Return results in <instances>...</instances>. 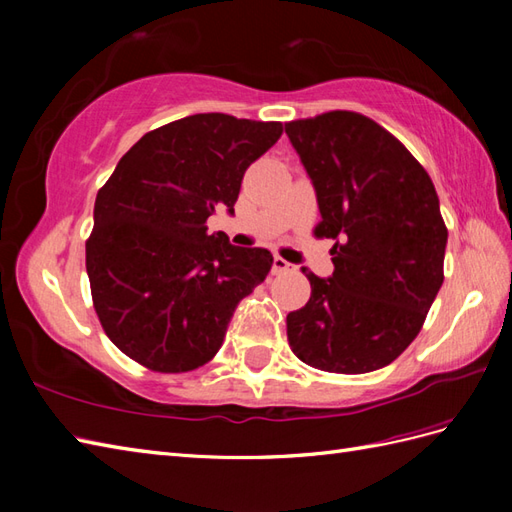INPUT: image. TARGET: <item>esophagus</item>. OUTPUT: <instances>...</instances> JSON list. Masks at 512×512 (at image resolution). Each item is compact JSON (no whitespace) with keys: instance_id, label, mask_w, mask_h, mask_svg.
<instances>
[{"instance_id":"obj_1","label":"esophagus","mask_w":512,"mask_h":512,"mask_svg":"<svg viewBox=\"0 0 512 512\" xmlns=\"http://www.w3.org/2000/svg\"><path fill=\"white\" fill-rule=\"evenodd\" d=\"M286 270H290V264L286 262L284 257L275 255V259H273V273H275V275H281V273H286Z\"/></svg>"}]
</instances>
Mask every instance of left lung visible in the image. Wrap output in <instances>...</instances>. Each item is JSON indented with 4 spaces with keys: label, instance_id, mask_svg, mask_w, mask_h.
I'll return each mask as SVG.
<instances>
[{
    "label": "left lung",
    "instance_id": "obj_1",
    "mask_svg": "<svg viewBox=\"0 0 512 512\" xmlns=\"http://www.w3.org/2000/svg\"><path fill=\"white\" fill-rule=\"evenodd\" d=\"M317 191V237L334 239V273L303 268L310 299L286 317L292 352L310 367L365 374L416 339L444 281L449 231L436 187L409 149L358 112L286 123Z\"/></svg>",
    "mask_w": 512,
    "mask_h": 512
}]
</instances>
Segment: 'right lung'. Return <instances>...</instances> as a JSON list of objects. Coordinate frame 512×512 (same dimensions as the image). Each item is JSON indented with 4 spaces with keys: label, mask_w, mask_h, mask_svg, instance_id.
Instances as JSON below:
<instances>
[{
    "label": "right lung",
    "mask_w": 512,
    "mask_h": 512,
    "mask_svg": "<svg viewBox=\"0 0 512 512\" xmlns=\"http://www.w3.org/2000/svg\"><path fill=\"white\" fill-rule=\"evenodd\" d=\"M281 132L228 114L180 118L140 138L99 189L85 268L105 334L132 361L180 374L222 347L273 255L209 235L206 220L233 211L246 169Z\"/></svg>",
    "instance_id": "right-lung-1"
}]
</instances>
